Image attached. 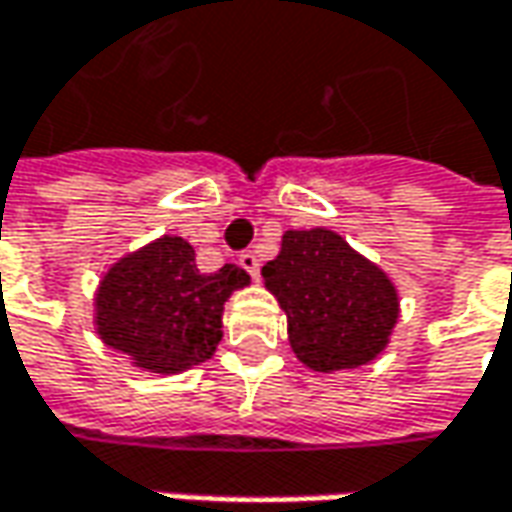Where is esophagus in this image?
Returning a JSON list of instances; mask_svg holds the SVG:
<instances>
[{
  "mask_svg": "<svg viewBox=\"0 0 512 512\" xmlns=\"http://www.w3.org/2000/svg\"><path fill=\"white\" fill-rule=\"evenodd\" d=\"M239 265L245 267V270L250 273V276H253V279H259V267H262V259H259V256L253 253V250H245V253L239 256Z\"/></svg>",
  "mask_w": 512,
  "mask_h": 512,
  "instance_id": "1",
  "label": "esophagus"
}]
</instances>
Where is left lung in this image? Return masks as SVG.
I'll return each mask as SVG.
<instances>
[{
  "mask_svg": "<svg viewBox=\"0 0 512 512\" xmlns=\"http://www.w3.org/2000/svg\"><path fill=\"white\" fill-rule=\"evenodd\" d=\"M262 276L287 313L293 353L319 373L376 359L399 319L393 282L325 227L287 230Z\"/></svg>",
  "mask_w": 512,
  "mask_h": 512,
  "instance_id": "8db88e82",
  "label": "left lung"
}]
</instances>
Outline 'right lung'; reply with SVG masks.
<instances>
[{
	"mask_svg": "<svg viewBox=\"0 0 512 512\" xmlns=\"http://www.w3.org/2000/svg\"><path fill=\"white\" fill-rule=\"evenodd\" d=\"M250 282L242 267H196L182 236H162L110 267L96 293V330L150 373H182L222 342V310Z\"/></svg>",
	"mask_w": 512,
	"mask_h": 512,
	"instance_id": "add662e5",
	"label": "right lung"
}]
</instances>
